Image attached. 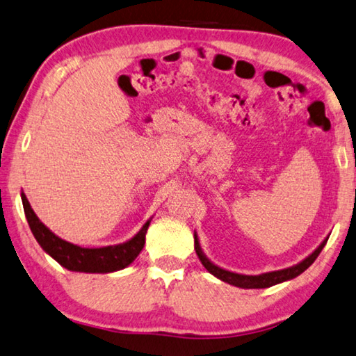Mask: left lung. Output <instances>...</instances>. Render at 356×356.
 I'll use <instances>...</instances> for the list:
<instances>
[{
    "mask_svg": "<svg viewBox=\"0 0 356 356\" xmlns=\"http://www.w3.org/2000/svg\"><path fill=\"white\" fill-rule=\"evenodd\" d=\"M326 241H328V236H326L325 240L320 243V246L314 250L312 254L307 255V257L305 260H301L300 264L289 266V268H284V270L261 273V275L252 276V275H240V273H233L229 270H224V268H220L218 265H214L213 261L207 257L205 252L202 250L199 236H197V232H194V248H195L197 255H199V259L202 261V265L205 266L208 273H211L214 277H218V279H220V281H224L230 285H235V287H240V289H268V287H271V285L290 281V279L300 276L301 273L306 271L307 268L314 264V260L318 257V254L322 252V249L325 248Z\"/></svg>",
    "mask_w": 356,
    "mask_h": 356,
    "instance_id": "obj_1",
    "label": "left lung"
}]
</instances>
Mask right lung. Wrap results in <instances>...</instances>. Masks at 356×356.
I'll list each match as a JSON object with an SVG mask.
<instances>
[{"label":"right lung","instance_id":"right-lung-1","mask_svg":"<svg viewBox=\"0 0 356 356\" xmlns=\"http://www.w3.org/2000/svg\"><path fill=\"white\" fill-rule=\"evenodd\" d=\"M23 209H25V216L34 238L39 243L51 259L56 260L61 266L69 271L77 273H113L120 271L123 268L129 266L134 260L137 259L140 250L143 249L145 236L149 227L151 219L143 224L136 235L131 240H127L121 244L106 248H81L77 244H72L66 240H63L55 235L49 227L40 222V219L33 211V208L28 202L26 195L22 192Z\"/></svg>","mask_w":356,"mask_h":356}]
</instances>
